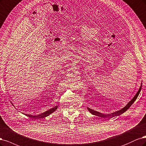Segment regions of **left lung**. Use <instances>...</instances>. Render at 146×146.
<instances>
[{
  "label": "left lung",
  "mask_w": 146,
  "mask_h": 146,
  "mask_svg": "<svg viewBox=\"0 0 146 146\" xmlns=\"http://www.w3.org/2000/svg\"><path fill=\"white\" fill-rule=\"evenodd\" d=\"M141 87H142V84H141V87H140V88H139V90L138 91L137 93H136L135 96L133 97V98L132 99V100H131L128 103V104H127V105L123 108V109H122L120 110L116 111H115V112H114V113H111V114L104 115V114H103V113H100V112H98V111H95V110H93L90 109V108H87V109L89 111H90V112L92 114H93V115H94L98 116H100V117H108V118H110V117H114V116H119V115H121V114H123V113H124L126 110H127L129 109V107H130L131 105H132L133 103L135 102V101L136 100V98H137V97L138 96L139 94V93H140V91H141Z\"/></svg>",
  "instance_id": "1"
}]
</instances>
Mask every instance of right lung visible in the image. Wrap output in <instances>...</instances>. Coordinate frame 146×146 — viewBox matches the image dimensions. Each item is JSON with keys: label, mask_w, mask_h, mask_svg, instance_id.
<instances>
[{"label": "right lung", "mask_w": 146, "mask_h": 146, "mask_svg": "<svg viewBox=\"0 0 146 146\" xmlns=\"http://www.w3.org/2000/svg\"><path fill=\"white\" fill-rule=\"evenodd\" d=\"M57 109H58V106H56V107L52 108V109H50V110L46 111L44 113H41V114H40L39 115L35 116V115H28V114H26L25 115L27 116H29L30 117H32V118H34V119L43 118V117H45L46 116L50 115L51 113H52L54 112Z\"/></svg>", "instance_id": "right-lung-1"}]
</instances>
